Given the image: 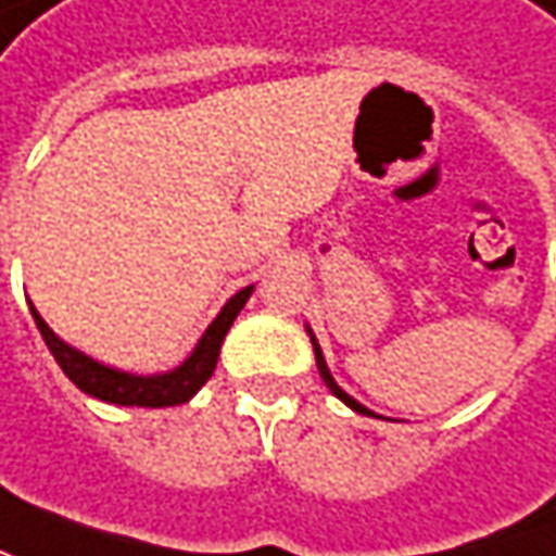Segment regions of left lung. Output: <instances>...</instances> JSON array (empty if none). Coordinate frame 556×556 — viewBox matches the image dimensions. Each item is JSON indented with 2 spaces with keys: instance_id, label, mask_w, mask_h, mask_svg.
<instances>
[{
  "instance_id": "8db88e82",
  "label": "left lung",
  "mask_w": 556,
  "mask_h": 556,
  "mask_svg": "<svg viewBox=\"0 0 556 556\" xmlns=\"http://www.w3.org/2000/svg\"><path fill=\"white\" fill-rule=\"evenodd\" d=\"M308 333H311V330H308ZM311 345H314V358H317V371H320V377H324V383L330 387V393H333V396H340V400H343V403H345V406H349V408H355V412H362V415H368V408L362 406L358 400H352V396H349L345 390H340V383L333 380V375H330V368H327V362H324V352H320V345H317V340H314V333H311Z\"/></svg>"
}]
</instances>
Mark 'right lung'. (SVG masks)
Listing matches in <instances>:
<instances>
[{
	"label": "right lung",
	"mask_w": 556,
	"mask_h": 556,
	"mask_svg": "<svg viewBox=\"0 0 556 556\" xmlns=\"http://www.w3.org/2000/svg\"><path fill=\"white\" fill-rule=\"evenodd\" d=\"M254 286H245L242 292H236L223 311L216 314L211 327L204 330V337L198 340L194 352L181 362L179 368L166 371V375H128L110 368L103 362H93L90 355L78 352L75 345L62 343L50 330V324L37 314V308L30 305V314L37 320V330L43 337V343L50 345L52 358L59 362V368L65 371V377L84 390L87 396H97L103 403H115V406H141V408H163V406H179L188 403L207 380H211L216 358H219V345L226 340L232 320L239 317V311L245 308L248 295Z\"/></svg>",
	"instance_id": "obj_1"
}]
</instances>
